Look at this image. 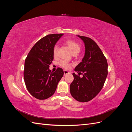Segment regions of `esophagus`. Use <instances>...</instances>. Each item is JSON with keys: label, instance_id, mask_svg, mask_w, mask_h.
Returning a JSON list of instances; mask_svg holds the SVG:
<instances>
[{"label": "esophagus", "instance_id": "obj_1", "mask_svg": "<svg viewBox=\"0 0 132 132\" xmlns=\"http://www.w3.org/2000/svg\"><path fill=\"white\" fill-rule=\"evenodd\" d=\"M69 72L68 71H67V70H64V75H66L67 74H69Z\"/></svg>", "mask_w": 132, "mask_h": 132}]
</instances>
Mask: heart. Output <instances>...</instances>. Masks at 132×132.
I'll return each instance as SVG.
<instances>
[{
	"mask_svg": "<svg viewBox=\"0 0 132 132\" xmlns=\"http://www.w3.org/2000/svg\"><path fill=\"white\" fill-rule=\"evenodd\" d=\"M65 44L68 46L69 48V49L71 51L72 53H79L80 51V47L79 44L73 40H68L65 42ZM58 45H55L53 49V55L55 57L56 56L58 52ZM59 64L61 67L65 69H69L70 65L69 64L66 62L65 61H62L60 62Z\"/></svg>",
	"mask_w": 132,
	"mask_h": 132,
	"instance_id": "1",
	"label": "heart"
}]
</instances>
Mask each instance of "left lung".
Masks as SVG:
<instances>
[{
    "instance_id": "8db88e82",
    "label": "left lung",
    "mask_w": 132,
    "mask_h": 132,
    "mask_svg": "<svg viewBox=\"0 0 132 132\" xmlns=\"http://www.w3.org/2000/svg\"><path fill=\"white\" fill-rule=\"evenodd\" d=\"M85 45V54L75 71L83 74L82 78L73 73L74 80L70 85L73 97L81 102H88L96 96L104 85L108 74L107 60L102 51L90 38L77 35Z\"/></svg>"
}]
</instances>
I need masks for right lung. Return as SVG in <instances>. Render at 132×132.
I'll return each mask as SVG.
<instances>
[{"label":"right lung","mask_w":132,"mask_h":132,"mask_svg":"<svg viewBox=\"0 0 132 132\" xmlns=\"http://www.w3.org/2000/svg\"><path fill=\"white\" fill-rule=\"evenodd\" d=\"M63 34H52L35 44L25 59L23 77L30 94L38 100H45L56 90L64 71L61 68L53 72L50 65L54 58L53 49Z\"/></svg>","instance_id":"1"}]
</instances>
